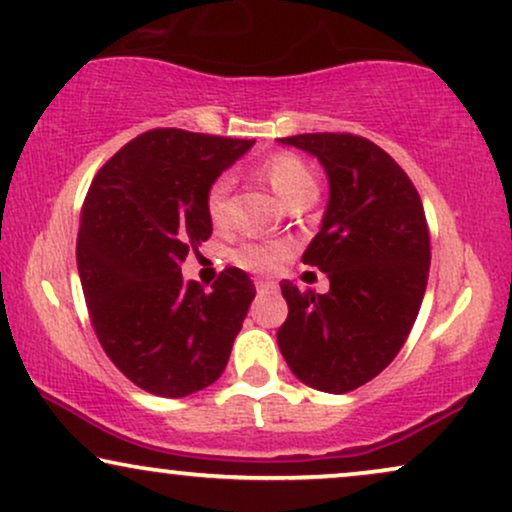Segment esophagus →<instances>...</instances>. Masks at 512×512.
Returning <instances> with one entry per match:
<instances>
[{"label": "esophagus", "mask_w": 512, "mask_h": 512, "mask_svg": "<svg viewBox=\"0 0 512 512\" xmlns=\"http://www.w3.org/2000/svg\"><path fill=\"white\" fill-rule=\"evenodd\" d=\"M255 288H257V293L264 295V293H276L278 286H276L274 281H269V278H257Z\"/></svg>", "instance_id": "obj_1"}]
</instances>
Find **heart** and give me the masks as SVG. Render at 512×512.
<instances>
[{"mask_svg": "<svg viewBox=\"0 0 512 512\" xmlns=\"http://www.w3.org/2000/svg\"><path fill=\"white\" fill-rule=\"evenodd\" d=\"M262 174L267 177L278 196H281L290 205L293 200L316 193V179L312 170L304 165V160L297 158L293 153H276L271 155L267 163L262 165ZM231 181L229 174H222L208 186L205 193V212L215 224H224L229 217V196H231ZM283 255L281 245H269V243H243L241 248L234 250L231 260L238 267L250 269V271H267L271 264L276 262V257Z\"/></svg>", "mask_w": 512, "mask_h": 512, "instance_id": "b5f03b06", "label": "heart"}]
</instances>
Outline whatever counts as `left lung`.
Here are the masks:
<instances>
[{
    "label": "left lung",
    "mask_w": 512,
    "mask_h": 512,
    "mask_svg": "<svg viewBox=\"0 0 512 512\" xmlns=\"http://www.w3.org/2000/svg\"><path fill=\"white\" fill-rule=\"evenodd\" d=\"M314 155L328 177L326 212L302 262L328 293L281 283L288 319L276 340L297 380L345 394L373 380L409 338L430 271V231L406 172L354 134L278 139Z\"/></svg>",
    "instance_id": "left-lung-1"
}]
</instances>
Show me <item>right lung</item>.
<instances>
[{"label":"right lung","mask_w":512,"mask_h":512,"mask_svg":"<svg viewBox=\"0 0 512 512\" xmlns=\"http://www.w3.org/2000/svg\"><path fill=\"white\" fill-rule=\"evenodd\" d=\"M255 141L151 129L96 172L82 205L77 271L103 352L141 390L186 397L224 373L255 297L243 269L210 293L181 262L208 241V186Z\"/></svg>","instance_id":"add662e5"}]
</instances>
